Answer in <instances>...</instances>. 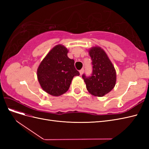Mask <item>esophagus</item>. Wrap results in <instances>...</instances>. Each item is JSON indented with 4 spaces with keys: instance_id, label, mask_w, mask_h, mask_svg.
Instances as JSON below:
<instances>
[{
    "instance_id": "obj_1",
    "label": "esophagus",
    "mask_w": 149,
    "mask_h": 149,
    "mask_svg": "<svg viewBox=\"0 0 149 149\" xmlns=\"http://www.w3.org/2000/svg\"><path fill=\"white\" fill-rule=\"evenodd\" d=\"M84 69L83 68V69H81V70L80 71H79V73H80V75H82L83 74V73H84Z\"/></svg>"
}]
</instances>
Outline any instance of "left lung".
I'll use <instances>...</instances> for the list:
<instances>
[{
	"instance_id": "obj_1",
	"label": "left lung",
	"mask_w": 149,
	"mask_h": 149,
	"mask_svg": "<svg viewBox=\"0 0 149 149\" xmlns=\"http://www.w3.org/2000/svg\"><path fill=\"white\" fill-rule=\"evenodd\" d=\"M91 58V76L82 75L88 91L93 95L101 97L114 88L116 73L113 65L101 48L95 47L89 51Z\"/></svg>"
}]
</instances>
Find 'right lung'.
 Segmentation results:
<instances>
[{
    "instance_id": "add662e5",
    "label": "right lung",
    "mask_w": 149,
    "mask_h": 149,
    "mask_svg": "<svg viewBox=\"0 0 149 149\" xmlns=\"http://www.w3.org/2000/svg\"><path fill=\"white\" fill-rule=\"evenodd\" d=\"M68 49L58 45L52 49L42 60L37 70L39 83L45 91L58 96L68 90L73 77L79 73L74 61L68 57Z\"/></svg>"
}]
</instances>
